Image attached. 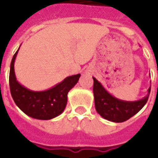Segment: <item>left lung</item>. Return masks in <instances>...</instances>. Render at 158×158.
Listing matches in <instances>:
<instances>
[{
	"instance_id": "8db88e82",
	"label": "left lung",
	"mask_w": 158,
	"mask_h": 158,
	"mask_svg": "<svg viewBox=\"0 0 158 158\" xmlns=\"http://www.w3.org/2000/svg\"><path fill=\"white\" fill-rule=\"evenodd\" d=\"M93 79L95 108L99 115L106 120L115 123L124 122L139 112L147 103L151 87L143 98L135 102L123 101L109 94L94 77Z\"/></svg>"
}]
</instances>
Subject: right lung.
Returning a JSON list of instances; mask_svg holds the SVG:
<instances>
[{
    "label": "right lung",
    "instance_id": "1",
    "mask_svg": "<svg viewBox=\"0 0 158 158\" xmlns=\"http://www.w3.org/2000/svg\"><path fill=\"white\" fill-rule=\"evenodd\" d=\"M19 49L14 55L10 69L11 96L19 109L27 115L38 120H51L60 115L67 104V94L78 83L80 74L66 77L62 82L44 91H33L21 85L16 79L15 60Z\"/></svg>",
    "mask_w": 158,
    "mask_h": 158
}]
</instances>
